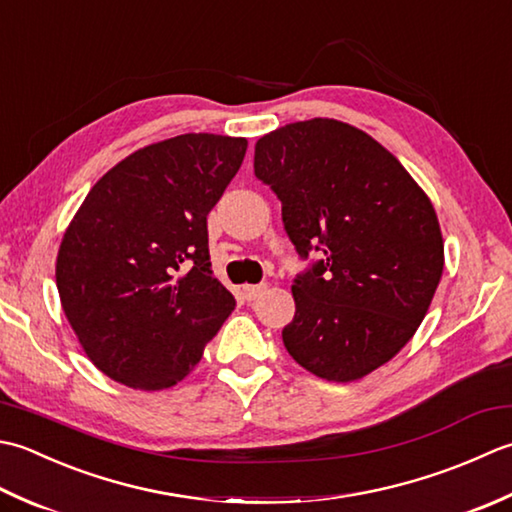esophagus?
Returning a JSON list of instances; mask_svg holds the SVG:
<instances>
[{
	"label": "esophagus",
	"instance_id": "34e87169",
	"mask_svg": "<svg viewBox=\"0 0 512 512\" xmlns=\"http://www.w3.org/2000/svg\"><path fill=\"white\" fill-rule=\"evenodd\" d=\"M265 289H267V285H245L243 287V296L247 300H256L260 294H263Z\"/></svg>",
	"mask_w": 512,
	"mask_h": 512
}]
</instances>
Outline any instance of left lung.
Returning <instances> with one entry per match:
<instances>
[{
  "mask_svg": "<svg viewBox=\"0 0 512 512\" xmlns=\"http://www.w3.org/2000/svg\"><path fill=\"white\" fill-rule=\"evenodd\" d=\"M254 172L283 203L298 254H325L291 285L289 356L327 382H356L398 356L444 271L431 198L384 145L336 119L260 137Z\"/></svg>",
  "mask_w": 512,
  "mask_h": 512,
  "instance_id": "1",
  "label": "left lung"
}]
</instances>
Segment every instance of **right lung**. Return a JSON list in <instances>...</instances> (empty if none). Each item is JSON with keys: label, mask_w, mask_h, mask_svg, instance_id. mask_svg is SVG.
<instances>
[{"label": "right lung", "mask_w": 512, "mask_h": 512, "mask_svg": "<svg viewBox=\"0 0 512 512\" xmlns=\"http://www.w3.org/2000/svg\"><path fill=\"white\" fill-rule=\"evenodd\" d=\"M247 139L190 132L125 156L61 238L57 289L90 362L139 391L170 389L236 307L212 276L207 214Z\"/></svg>", "instance_id": "obj_1"}]
</instances>
